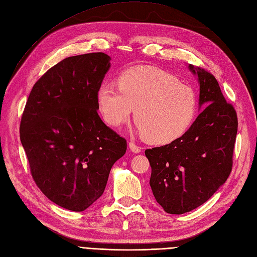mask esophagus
<instances>
[{
    "label": "esophagus",
    "mask_w": 257,
    "mask_h": 257,
    "mask_svg": "<svg viewBox=\"0 0 257 257\" xmlns=\"http://www.w3.org/2000/svg\"><path fill=\"white\" fill-rule=\"evenodd\" d=\"M129 148L131 149V151H134V153H136V154H139V153H141V150H142V148L140 147V146H138L135 142H129Z\"/></svg>",
    "instance_id": "esophagus-1"
}]
</instances>
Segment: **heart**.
Segmentation results:
<instances>
[{"mask_svg":"<svg viewBox=\"0 0 257 257\" xmlns=\"http://www.w3.org/2000/svg\"><path fill=\"white\" fill-rule=\"evenodd\" d=\"M117 85L118 89L102 84L96 94L98 111L109 126L119 127L135 110V120L144 139L165 144L193 125L197 95L175 76L154 66H139L119 75Z\"/></svg>","mask_w":257,"mask_h":257,"instance_id":"heart-1","label":"heart"}]
</instances>
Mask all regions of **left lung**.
<instances>
[{
	"mask_svg": "<svg viewBox=\"0 0 257 257\" xmlns=\"http://www.w3.org/2000/svg\"><path fill=\"white\" fill-rule=\"evenodd\" d=\"M188 68L198 77L199 104L204 109L181 138L145 150L156 200L176 215L200 206L226 181L238 127L236 111L214 75L192 64Z\"/></svg>",
	"mask_w": 257,
	"mask_h": 257,
	"instance_id": "obj_1",
	"label": "left lung"
}]
</instances>
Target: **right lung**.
Wrapping results in <instances>:
<instances>
[{
	"label": "right lung",
	"mask_w": 257,
	"mask_h": 257,
	"mask_svg": "<svg viewBox=\"0 0 257 257\" xmlns=\"http://www.w3.org/2000/svg\"><path fill=\"white\" fill-rule=\"evenodd\" d=\"M110 57L90 53L65 58L33 87L20 139L40 191L66 210L82 212L102 195L127 142L97 113L96 94Z\"/></svg>",
	"instance_id": "add662e5"
}]
</instances>
